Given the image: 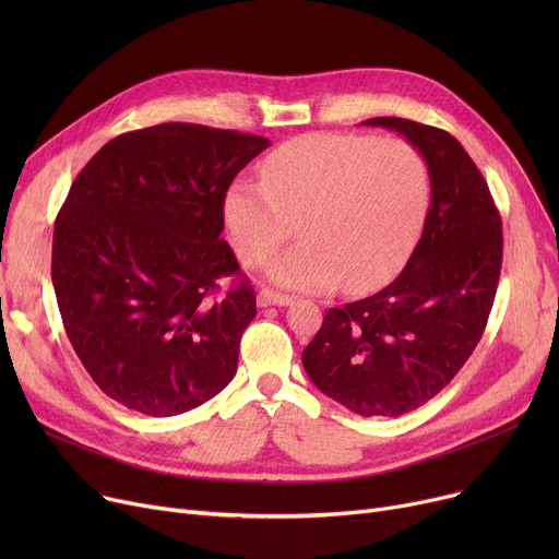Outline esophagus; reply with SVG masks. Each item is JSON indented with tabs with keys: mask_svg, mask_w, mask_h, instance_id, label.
Listing matches in <instances>:
<instances>
[{
	"mask_svg": "<svg viewBox=\"0 0 559 559\" xmlns=\"http://www.w3.org/2000/svg\"><path fill=\"white\" fill-rule=\"evenodd\" d=\"M292 297L289 295H281V292L274 289H260L258 292V306L267 308V306H289Z\"/></svg>",
	"mask_w": 559,
	"mask_h": 559,
	"instance_id": "34e87169",
	"label": "esophagus"
}]
</instances>
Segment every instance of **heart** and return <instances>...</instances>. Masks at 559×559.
Returning a JSON list of instances; mask_svg holds the SVG:
<instances>
[{"label":"heart","mask_w":559,"mask_h":559,"mask_svg":"<svg viewBox=\"0 0 559 559\" xmlns=\"http://www.w3.org/2000/svg\"><path fill=\"white\" fill-rule=\"evenodd\" d=\"M432 197L430 165L403 138L306 133L264 158L262 181H235L224 224L249 267L299 233L304 242L267 264L283 287L348 292L390 281L413 253Z\"/></svg>","instance_id":"1"}]
</instances>
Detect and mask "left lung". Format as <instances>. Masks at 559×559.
<instances>
[{
  "instance_id": "1",
  "label": "left lung",
  "mask_w": 559,
  "mask_h": 559,
  "mask_svg": "<svg viewBox=\"0 0 559 559\" xmlns=\"http://www.w3.org/2000/svg\"><path fill=\"white\" fill-rule=\"evenodd\" d=\"M362 124L424 152L432 199L405 270L376 295L331 308L304 348L326 396L362 417H401L442 392L478 346L503 264V222L480 169L444 129L403 117Z\"/></svg>"
}]
</instances>
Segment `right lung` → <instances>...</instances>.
<instances>
[{
    "instance_id": "obj_1",
    "label": "right lung",
    "mask_w": 559,
    "mask_h": 559,
    "mask_svg": "<svg viewBox=\"0 0 559 559\" xmlns=\"http://www.w3.org/2000/svg\"><path fill=\"white\" fill-rule=\"evenodd\" d=\"M267 144L165 122L112 138L79 171L53 224L51 281L72 348L112 401L171 417L230 383L255 292L219 240L222 203Z\"/></svg>"
}]
</instances>
